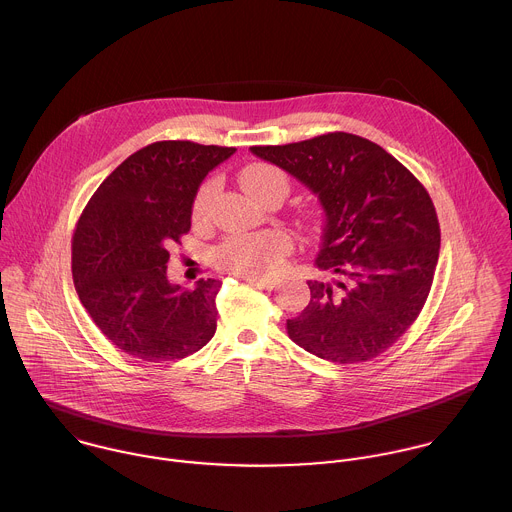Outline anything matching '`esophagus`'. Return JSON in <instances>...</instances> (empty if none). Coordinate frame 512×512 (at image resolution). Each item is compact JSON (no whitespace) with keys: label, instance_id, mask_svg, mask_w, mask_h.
<instances>
[{"label":"esophagus","instance_id":"obj_1","mask_svg":"<svg viewBox=\"0 0 512 512\" xmlns=\"http://www.w3.org/2000/svg\"><path fill=\"white\" fill-rule=\"evenodd\" d=\"M250 286H256V288H262V290H274L278 280L276 278H244Z\"/></svg>","mask_w":512,"mask_h":512}]
</instances>
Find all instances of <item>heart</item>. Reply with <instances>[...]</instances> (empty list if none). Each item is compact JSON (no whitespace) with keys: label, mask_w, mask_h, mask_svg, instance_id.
I'll use <instances>...</instances> for the list:
<instances>
[{"label":"heart","mask_w":512,"mask_h":512,"mask_svg":"<svg viewBox=\"0 0 512 512\" xmlns=\"http://www.w3.org/2000/svg\"><path fill=\"white\" fill-rule=\"evenodd\" d=\"M240 182L258 202L272 192H282L286 196L290 190L288 174L268 163H254L246 167L240 172ZM212 194L214 182H204L192 204V218L196 222H202L208 216ZM290 250L292 242L280 230L236 234L218 246L216 262L222 270L240 278H266L282 266Z\"/></svg>","instance_id":"b5f03b06"}]
</instances>
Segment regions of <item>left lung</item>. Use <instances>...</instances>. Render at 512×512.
Wrapping results in <instances>:
<instances>
[{"label": "left lung", "mask_w": 512, "mask_h": 512, "mask_svg": "<svg viewBox=\"0 0 512 512\" xmlns=\"http://www.w3.org/2000/svg\"><path fill=\"white\" fill-rule=\"evenodd\" d=\"M250 151L304 182L326 212L310 304L288 320V336L334 361L377 357L417 320L429 296L441 228L425 186L379 145L328 133Z\"/></svg>", "instance_id": "left-lung-1"}]
</instances>
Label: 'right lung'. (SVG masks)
I'll return each mask as SVG.
<instances>
[{"instance_id":"right-lung-1","label":"right lung","mask_w":512,"mask_h":512,"mask_svg":"<svg viewBox=\"0 0 512 512\" xmlns=\"http://www.w3.org/2000/svg\"><path fill=\"white\" fill-rule=\"evenodd\" d=\"M234 147L159 141L111 172L87 202L71 240L77 296L121 351L143 361L182 359L216 332L218 280L182 290L167 278L172 242L190 230L204 176Z\"/></svg>"}]
</instances>
